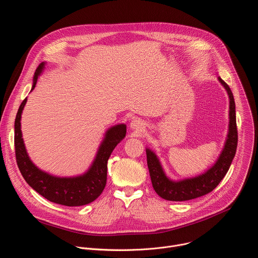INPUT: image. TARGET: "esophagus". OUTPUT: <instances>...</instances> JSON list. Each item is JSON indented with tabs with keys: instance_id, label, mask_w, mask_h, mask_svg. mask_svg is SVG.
I'll use <instances>...</instances> for the list:
<instances>
[{
	"instance_id": "1",
	"label": "esophagus",
	"mask_w": 258,
	"mask_h": 258,
	"mask_svg": "<svg viewBox=\"0 0 258 258\" xmlns=\"http://www.w3.org/2000/svg\"><path fill=\"white\" fill-rule=\"evenodd\" d=\"M131 127L133 130H143L144 128V124L142 121H139V120H135L131 123Z\"/></svg>"
}]
</instances>
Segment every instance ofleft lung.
I'll return each mask as SVG.
<instances>
[{
    "mask_svg": "<svg viewBox=\"0 0 258 258\" xmlns=\"http://www.w3.org/2000/svg\"><path fill=\"white\" fill-rule=\"evenodd\" d=\"M217 80L229 96V131L222 152L207 170L193 177L173 180L166 175L156 153L149 148L146 149L147 164H148L152 186L155 192L165 200L186 201L208 194L222 181L232 164L238 143L235 101L229 86L220 78H217Z\"/></svg>",
    "mask_w": 258,
    "mask_h": 258,
    "instance_id": "1",
    "label": "left lung"
}]
</instances>
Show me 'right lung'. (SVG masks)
Masks as SVG:
<instances>
[{"instance_id":"right-lung-1","label":"right lung","mask_w":258,"mask_h":258,"mask_svg":"<svg viewBox=\"0 0 258 258\" xmlns=\"http://www.w3.org/2000/svg\"><path fill=\"white\" fill-rule=\"evenodd\" d=\"M43 62L36 69L31 91L45 69ZM30 91V92H31ZM27 98L21 103L15 119V152L19 170L28 185L51 202L65 206H82L96 200L103 192L107 180V162L118 143L126 135V125L119 123L109 127L99 146L90 168L81 175L60 177L36 166L28 156L21 132V114Z\"/></svg>"}]
</instances>
